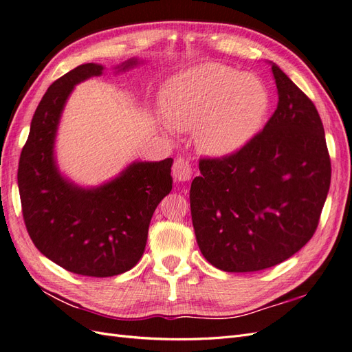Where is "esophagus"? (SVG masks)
Segmentation results:
<instances>
[{
	"mask_svg": "<svg viewBox=\"0 0 352 352\" xmlns=\"http://www.w3.org/2000/svg\"><path fill=\"white\" fill-rule=\"evenodd\" d=\"M172 173H173L175 180H177V182H186V180H189L190 176H192V167H190V163L186 158L180 157V158L175 160L173 167H172Z\"/></svg>",
	"mask_w": 352,
	"mask_h": 352,
	"instance_id": "1",
	"label": "esophagus"
}]
</instances>
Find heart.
<instances>
[{"mask_svg":"<svg viewBox=\"0 0 352 352\" xmlns=\"http://www.w3.org/2000/svg\"><path fill=\"white\" fill-rule=\"evenodd\" d=\"M160 104L167 127L194 129L201 153L225 157L239 151L260 131L270 95L251 73L204 63L170 79Z\"/></svg>","mask_w":352,"mask_h":352,"instance_id":"b5f03b06","label":"heart"}]
</instances>
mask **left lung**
<instances>
[{
    "instance_id": "8db88e82",
    "label": "left lung",
    "mask_w": 352,
    "mask_h": 352,
    "mask_svg": "<svg viewBox=\"0 0 352 352\" xmlns=\"http://www.w3.org/2000/svg\"><path fill=\"white\" fill-rule=\"evenodd\" d=\"M278 109L239 151L201 158L190 216L206 260L223 272L273 267L318 226L330 186L324 129L313 101L272 65Z\"/></svg>"
}]
</instances>
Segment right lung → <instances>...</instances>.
<instances>
[{"label":"right lung","mask_w":352,"mask_h":352,"mask_svg":"<svg viewBox=\"0 0 352 352\" xmlns=\"http://www.w3.org/2000/svg\"><path fill=\"white\" fill-rule=\"evenodd\" d=\"M138 65L132 58L119 67ZM104 67L80 65L57 79L38 104L20 154L17 182L23 220L35 247L72 273L110 278L135 267L157 206L172 190V158L136 162L111 182L85 189L58 172L54 140L74 85Z\"/></svg>","instance_id":"1"}]
</instances>
